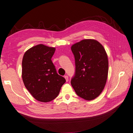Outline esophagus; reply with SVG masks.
<instances>
[{"label": "esophagus", "instance_id": "obj_1", "mask_svg": "<svg viewBox=\"0 0 133 133\" xmlns=\"http://www.w3.org/2000/svg\"><path fill=\"white\" fill-rule=\"evenodd\" d=\"M64 78H65V79L66 81L68 82V76H66V75H65V76H64Z\"/></svg>", "mask_w": 133, "mask_h": 133}]
</instances>
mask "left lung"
I'll return each mask as SVG.
<instances>
[{"instance_id": "8db88e82", "label": "left lung", "mask_w": 133, "mask_h": 133, "mask_svg": "<svg viewBox=\"0 0 133 133\" xmlns=\"http://www.w3.org/2000/svg\"><path fill=\"white\" fill-rule=\"evenodd\" d=\"M75 75L71 86L78 96L92 100L102 93L107 81L108 57L104 47L94 39H83L72 45Z\"/></svg>"}]
</instances>
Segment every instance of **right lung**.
<instances>
[{"label": "right lung", "mask_w": 133, "mask_h": 133, "mask_svg": "<svg viewBox=\"0 0 133 133\" xmlns=\"http://www.w3.org/2000/svg\"><path fill=\"white\" fill-rule=\"evenodd\" d=\"M56 48L39 44L25 51L22 77L26 88L38 101L47 103L59 93L65 79L57 73L51 58Z\"/></svg>", "instance_id": "1"}]
</instances>
